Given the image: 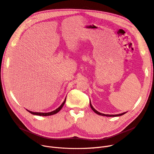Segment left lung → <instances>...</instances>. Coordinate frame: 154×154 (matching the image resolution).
Here are the masks:
<instances>
[{
  "label": "left lung",
  "instance_id": "1",
  "mask_svg": "<svg viewBox=\"0 0 154 154\" xmlns=\"http://www.w3.org/2000/svg\"><path fill=\"white\" fill-rule=\"evenodd\" d=\"M90 106L91 107V108L92 109V110H93L95 113H97V115H101V116H108V117H115V116H121V115H125V113H126V112H123V113H121V114H118V115H105V114H103V113H101V112H98V111H97L94 107L93 106L91 105V103H90Z\"/></svg>",
  "mask_w": 154,
  "mask_h": 154
}]
</instances>
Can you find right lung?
Segmentation results:
<instances>
[{
  "instance_id": "right-lung-1",
  "label": "right lung",
  "mask_w": 154,
  "mask_h": 154,
  "mask_svg": "<svg viewBox=\"0 0 154 154\" xmlns=\"http://www.w3.org/2000/svg\"><path fill=\"white\" fill-rule=\"evenodd\" d=\"M66 100V98H65V100H64L63 103L62 104H61V105H60L59 108H57L56 109H55V110H54V111H51V112H33V111H29V110H28V109H26V110H27L29 112H30L31 114L34 115L43 116H47L53 115H54V114H56L57 112H58L61 109H62V108L63 107V106H64V103H65Z\"/></svg>"
}]
</instances>
